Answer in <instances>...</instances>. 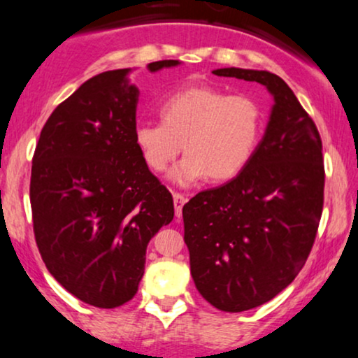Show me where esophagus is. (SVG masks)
I'll list each match as a JSON object with an SVG mask.
<instances>
[{"instance_id": "1", "label": "esophagus", "mask_w": 358, "mask_h": 358, "mask_svg": "<svg viewBox=\"0 0 358 358\" xmlns=\"http://www.w3.org/2000/svg\"><path fill=\"white\" fill-rule=\"evenodd\" d=\"M173 203H175V215L182 217L183 205L187 203V196L182 195V193H173Z\"/></svg>"}]
</instances>
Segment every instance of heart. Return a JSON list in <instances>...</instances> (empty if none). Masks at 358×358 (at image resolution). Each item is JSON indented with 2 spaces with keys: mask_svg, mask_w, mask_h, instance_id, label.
Here are the masks:
<instances>
[{
  "mask_svg": "<svg viewBox=\"0 0 358 358\" xmlns=\"http://www.w3.org/2000/svg\"><path fill=\"white\" fill-rule=\"evenodd\" d=\"M159 117L162 122H138L134 143L155 173L168 170L183 143L187 156L171 173L178 185L207 175L213 182L239 175L256 153L264 126L256 99L208 85L176 90L159 104Z\"/></svg>",
  "mask_w": 358,
  "mask_h": 358,
  "instance_id": "1",
  "label": "heart"
}]
</instances>
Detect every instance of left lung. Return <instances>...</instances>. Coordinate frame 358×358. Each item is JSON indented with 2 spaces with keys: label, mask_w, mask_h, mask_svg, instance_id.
I'll use <instances>...</instances> for the list:
<instances>
[{
  "label": "left lung",
  "mask_w": 358,
  "mask_h": 358,
  "mask_svg": "<svg viewBox=\"0 0 358 358\" xmlns=\"http://www.w3.org/2000/svg\"><path fill=\"white\" fill-rule=\"evenodd\" d=\"M213 73L259 82L274 96L248 166L183 205L196 289L217 310L237 313L268 303L305 266L322 219L324 165L318 127L281 77L234 67Z\"/></svg>",
  "instance_id": "left-lung-1"
}]
</instances>
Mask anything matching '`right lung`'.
<instances>
[{
  "label": "right lung",
  "mask_w": 358,
  "mask_h": 358,
  "mask_svg": "<svg viewBox=\"0 0 358 358\" xmlns=\"http://www.w3.org/2000/svg\"><path fill=\"white\" fill-rule=\"evenodd\" d=\"M178 60L150 64L151 72ZM129 69L102 72L57 106L31 163L36 248L69 293L97 308L133 299L148 242L173 220V196L134 143L138 89Z\"/></svg>",
  "instance_id": "1"
}]
</instances>
